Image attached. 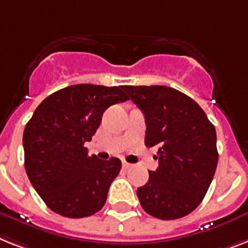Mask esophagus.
<instances>
[{"label":"esophagus","mask_w":248,"mask_h":248,"mask_svg":"<svg viewBox=\"0 0 248 248\" xmlns=\"http://www.w3.org/2000/svg\"><path fill=\"white\" fill-rule=\"evenodd\" d=\"M134 166V164H131V163H127L126 160H124L122 162V167H124V170H128V168H131V167Z\"/></svg>","instance_id":"1"}]
</instances>
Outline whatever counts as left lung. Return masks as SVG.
Segmentation results:
<instances>
[{
	"label": "left lung",
	"instance_id": "8db88e82",
	"mask_svg": "<svg viewBox=\"0 0 248 248\" xmlns=\"http://www.w3.org/2000/svg\"><path fill=\"white\" fill-rule=\"evenodd\" d=\"M124 90L144 113L145 145L158 148L159 167L136 191L140 204L163 220L186 217L200 205L217 170L215 127L194 99L170 86Z\"/></svg>",
	"mask_w": 248,
	"mask_h": 248
}]
</instances>
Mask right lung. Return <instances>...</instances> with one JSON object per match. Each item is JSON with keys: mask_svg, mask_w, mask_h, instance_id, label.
Wrapping results in <instances>:
<instances>
[{"mask_svg": "<svg viewBox=\"0 0 248 248\" xmlns=\"http://www.w3.org/2000/svg\"><path fill=\"white\" fill-rule=\"evenodd\" d=\"M126 100L124 86L78 84L37 107L24 130L25 170L52 211L76 219L103 208L121 160L89 156L85 142L99 127L104 110Z\"/></svg>", "mask_w": 248, "mask_h": 248, "instance_id": "add662e5", "label": "right lung"}]
</instances>
